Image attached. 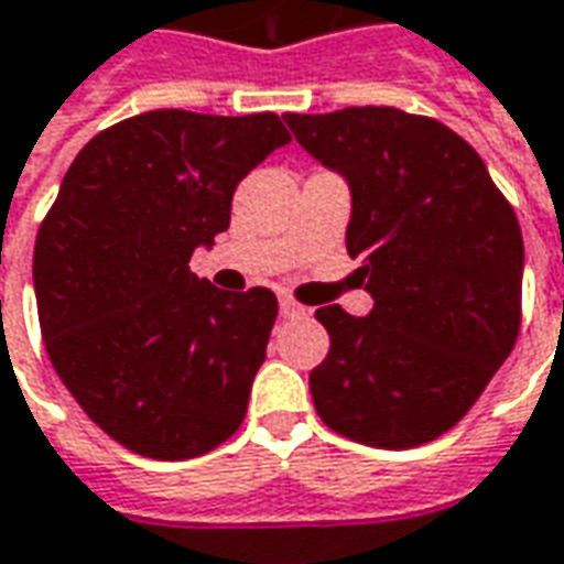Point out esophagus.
Segmentation results:
<instances>
[{
  "label": "esophagus",
  "mask_w": 564,
  "mask_h": 564,
  "mask_svg": "<svg viewBox=\"0 0 564 564\" xmlns=\"http://www.w3.org/2000/svg\"><path fill=\"white\" fill-rule=\"evenodd\" d=\"M281 317H286V321H295V317H305V308L295 302V299H290V295H283L281 299Z\"/></svg>",
  "instance_id": "1"
}]
</instances>
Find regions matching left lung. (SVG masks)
Returning <instances> with one entry per match:
<instances>
[{"mask_svg": "<svg viewBox=\"0 0 564 564\" xmlns=\"http://www.w3.org/2000/svg\"><path fill=\"white\" fill-rule=\"evenodd\" d=\"M295 140L350 186L348 256L369 317L317 308L329 354L311 397L329 431L415 448L452 431L510 357L522 323V231L476 149L393 106L286 112Z\"/></svg>", "mask_w": 564, "mask_h": 564, "instance_id": "obj_1", "label": "left lung"}]
</instances>
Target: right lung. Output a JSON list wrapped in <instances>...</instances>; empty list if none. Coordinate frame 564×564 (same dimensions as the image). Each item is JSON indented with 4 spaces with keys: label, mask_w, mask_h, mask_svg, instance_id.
<instances>
[{
    "label": "right lung",
    "mask_w": 564,
    "mask_h": 564,
    "mask_svg": "<svg viewBox=\"0 0 564 564\" xmlns=\"http://www.w3.org/2000/svg\"><path fill=\"white\" fill-rule=\"evenodd\" d=\"M290 143L281 116L155 109L90 140L35 235L51 364L100 431L137 455L198 458L241 427L278 295H228L188 271L231 195Z\"/></svg>",
    "instance_id": "add662e5"
}]
</instances>
